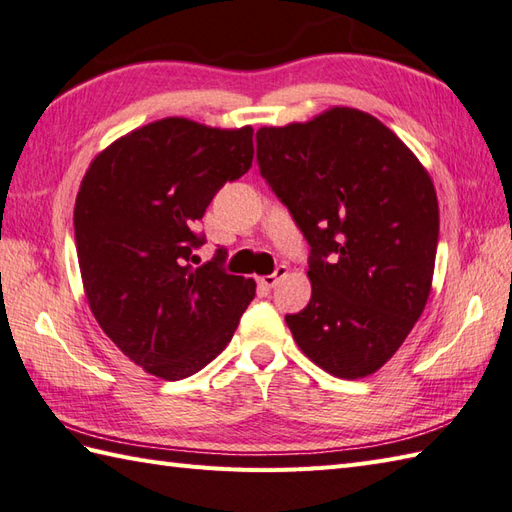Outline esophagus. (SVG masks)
<instances>
[{
	"label": "esophagus",
	"mask_w": 512,
	"mask_h": 512,
	"mask_svg": "<svg viewBox=\"0 0 512 512\" xmlns=\"http://www.w3.org/2000/svg\"><path fill=\"white\" fill-rule=\"evenodd\" d=\"M285 276H287V267H285V265H280V267H276L274 274H269V276H263V278H260V280H258V285L269 291V289H274V287L278 285V282H280L282 278H285Z\"/></svg>",
	"instance_id": "obj_1"
}]
</instances>
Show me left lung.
<instances>
[{
    "mask_svg": "<svg viewBox=\"0 0 512 512\" xmlns=\"http://www.w3.org/2000/svg\"><path fill=\"white\" fill-rule=\"evenodd\" d=\"M256 160L311 247V300L285 315L293 339L339 379L372 374L429 298L438 199L427 170L383 122L348 107L260 129Z\"/></svg>",
    "mask_w": 512,
    "mask_h": 512,
    "instance_id": "left-lung-1",
    "label": "left lung"
}]
</instances>
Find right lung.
<instances>
[{
  "mask_svg": "<svg viewBox=\"0 0 512 512\" xmlns=\"http://www.w3.org/2000/svg\"><path fill=\"white\" fill-rule=\"evenodd\" d=\"M254 129L164 118L113 142L89 166L74 236L89 309L133 363L166 381L219 355L254 300L256 282L197 265L199 221L254 160Z\"/></svg>",
  "mask_w": 512,
  "mask_h": 512,
  "instance_id": "obj_1",
  "label": "right lung"
}]
</instances>
